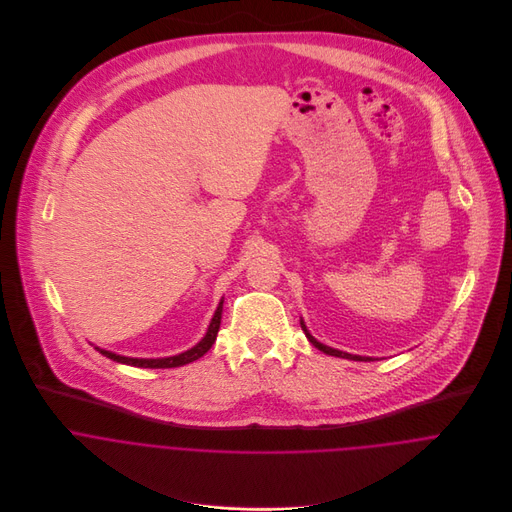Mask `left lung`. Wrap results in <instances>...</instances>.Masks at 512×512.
Wrapping results in <instances>:
<instances>
[{
  "instance_id": "obj_1",
  "label": "left lung",
  "mask_w": 512,
  "mask_h": 512,
  "mask_svg": "<svg viewBox=\"0 0 512 512\" xmlns=\"http://www.w3.org/2000/svg\"><path fill=\"white\" fill-rule=\"evenodd\" d=\"M301 329H303V333H305V337L309 339V343L315 347V349H319V351H323L325 355H331V357H341V359H349V361H372L370 357H359V355H349V353H343V351H337V349H331V347H327V345H323V343H319L315 337H311L309 335V331H307V327L303 325V321H301Z\"/></svg>"
}]
</instances>
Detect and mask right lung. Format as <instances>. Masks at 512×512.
<instances>
[{
  "label": "right lung",
  "instance_id": "right-lung-1",
  "mask_svg": "<svg viewBox=\"0 0 512 512\" xmlns=\"http://www.w3.org/2000/svg\"><path fill=\"white\" fill-rule=\"evenodd\" d=\"M220 315H222V299H220L219 307L211 319V325L207 329V335L189 351L181 353V355H175V357H165V359H132V357H122V355H116V353H110V351H104V349H98L106 359H112L116 363H122V365L130 366H142V368H173V366H183L201 359L211 347L213 343L217 341V333H219L220 327Z\"/></svg>",
  "mask_w": 512,
  "mask_h": 512
}]
</instances>
